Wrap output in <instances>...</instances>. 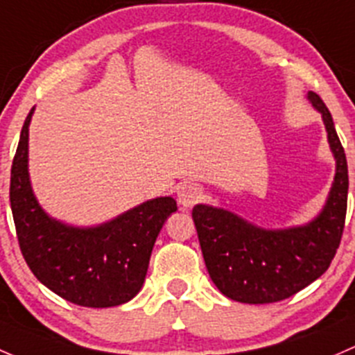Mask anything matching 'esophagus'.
<instances>
[{
    "instance_id": "1",
    "label": "esophagus",
    "mask_w": 355,
    "mask_h": 355,
    "mask_svg": "<svg viewBox=\"0 0 355 355\" xmlns=\"http://www.w3.org/2000/svg\"><path fill=\"white\" fill-rule=\"evenodd\" d=\"M202 198V188H198L196 184H182L178 191V200L179 205L189 208L195 203H198V200Z\"/></svg>"
}]
</instances>
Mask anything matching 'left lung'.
Wrapping results in <instances>:
<instances>
[{"label": "left lung", "mask_w": 355, "mask_h": 355, "mask_svg": "<svg viewBox=\"0 0 355 355\" xmlns=\"http://www.w3.org/2000/svg\"><path fill=\"white\" fill-rule=\"evenodd\" d=\"M309 101L323 116L337 174L323 211L304 227L266 231L222 208L196 205L193 220L210 279L229 299L248 304L279 302L323 275L345 227L349 171L330 111L318 94Z\"/></svg>", "instance_id": "left-lung-1"}]
</instances>
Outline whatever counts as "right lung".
<instances>
[{
    "instance_id": "right-lung-1",
    "label": "right lung",
    "mask_w": 355,
    "mask_h": 355,
    "mask_svg": "<svg viewBox=\"0 0 355 355\" xmlns=\"http://www.w3.org/2000/svg\"><path fill=\"white\" fill-rule=\"evenodd\" d=\"M20 133L10 178L18 246L39 282L83 308H111L140 292L164 222L178 210L171 196L150 200L98 227L76 229L47 217L28 181V124Z\"/></svg>"
}]
</instances>
